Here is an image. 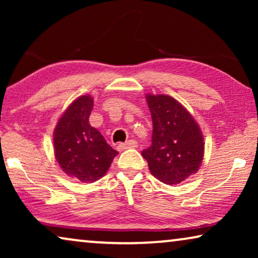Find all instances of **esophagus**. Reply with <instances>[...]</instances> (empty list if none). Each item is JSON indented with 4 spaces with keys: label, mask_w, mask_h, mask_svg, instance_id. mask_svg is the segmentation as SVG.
<instances>
[{
    "label": "esophagus",
    "mask_w": 258,
    "mask_h": 258,
    "mask_svg": "<svg viewBox=\"0 0 258 258\" xmlns=\"http://www.w3.org/2000/svg\"><path fill=\"white\" fill-rule=\"evenodd\" d=\"M132 148H137L136 141L129 140V141H126L125 143H119L117 146V150L123 151V150H126V149H132Z\"/></svg>",
    "instance_id": "esophagus-1"
}]
</instances>
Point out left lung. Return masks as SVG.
<instances>
[{
  "mask_svg": "<svg viewBox=\"0 0 258 258\" xmlns=\"http://www.w3.org/2000/svg\"><path fill=\"white\" fill-rule=\"evenodd\" d=\"M153 119L151 146L142 151L151 175L164 184H179L199 170L203 135L192 115L168 95L147 94Z\"/></svg>",
  "mask_w": 258,
  "mask_h": 258,
  "instance_id": "8db88e82",
  "label": "left lung"
}]
</instances>
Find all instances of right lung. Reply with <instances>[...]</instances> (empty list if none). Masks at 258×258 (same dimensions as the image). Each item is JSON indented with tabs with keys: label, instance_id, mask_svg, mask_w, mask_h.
<instances>
[{
	"label": "right lung",
	"instance_id": "add662e5",
	"mask_svg": "<svg viewBox=\"0 0 258 258\" xmlns=\"http://www.w3.org/2000/svg\"><path fill=\"white\" fill-rule=\"evenodd\" d=\"M93 107L90 95L76 98L54 130L56 161L67 175L83 183H93L103 177L118 154L105 142L102 134L90 125Z\"/></svg>",
	"mask_w": 258,
	"mask_h": 258
}]
</instances>
